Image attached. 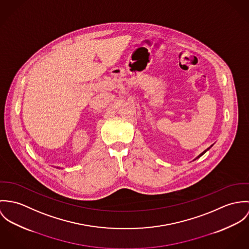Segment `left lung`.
I'll list each match as a JSON object with an SVG mask.
<instances>
[{
  "label": "left lung",
  "mask_w": 249,
  "mask_h": 249,
  "mask_svg": "<svg viewBox=\"0 0 249 249\" xmlns=\"http://www.w3.org/2000/svg\"><path fill=\"white\" fill-rule=\"evenodd\" d=\"M213 145H214V144H212V145H211V146H210V147H208V148H207V149H206V150H204V151H203V152H202V153H201V154H199V155H198V156H197V157H196V159H194L193 160H197V159H199V158H200V157H201V156H202V155H204V154H205V153H206V152H207V151H208V150H209V149H210V148H211V147H212V146H213Z\"/></svg>",
  "instance_id": "left-lung-1"
}]
</instances>
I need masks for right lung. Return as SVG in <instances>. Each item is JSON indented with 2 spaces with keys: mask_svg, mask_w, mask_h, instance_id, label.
<instances>
[{
  "mask_svg": "<svg viewBox=\"0 0 249 249\" xmlns=\"http://www.w3.org/2000/svg\"><path fill=\"white\" fill-rule=\"evenodd\" d=\"M57 168H58V167H57Z\"/></svg>",
  "mask_w": 249,
  "mask_h": 249,
  "instance_id": "right-lung-1",
  "label": "right lung"
}]
</instances>
